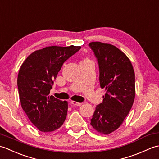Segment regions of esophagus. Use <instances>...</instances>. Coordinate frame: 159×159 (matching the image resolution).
I'll use <instances>...</instances> for the list:
<instances>
[{
	"label": "esophagus",
	"mask_w": 159,
	"mask_h": 159,
	"mask_svg": "<svg viewBox=\"0 0 159 159\" xmlns=\"http://www.w3.org/2000/svg\"><path fill=\"white\" fill-rule=\"evenodd\" d=\"M70 103L73 104V105H75V106H77V107H80V106L82 105V103L77 102H76V101H72V102H71Z\"/></svg>",
	"instance_id": "esophagus-1"
}]
</instances>
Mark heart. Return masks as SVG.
Instances as JSON below:
<instances>
[{
    "label": "heart",
    "instance_id": "b5f03b06",
    "mask_svg": "<svg viewBox=\"0 0 159 159\" xmlns=\"http://www.w3.org/2000/svg\"><path fill=\"white\" fill-rule=\"evenodd\" d=\"M85 60H87V59H85Z\"/></svg>",
    "mask_w": 159,
    "mask_h": 159
}]
</instances>
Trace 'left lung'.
I'll use <instances>...</instances> for the list:
<instances>
[{"mask_svg": "<svg viewBox=\"0 0 159 159\" xmlns=\"http://www.w3.org/2000/svg\"><path fill=\"white\" fill-rule=\"evenodd\" d=\"M89 46L98 63L100 87L105 89L91 125L98 133L109 134L122 124L130 112L135 97V76L130 59L116 46L100 42Z\"/></svg>", "mask_w": 159, "mask_h": 159, "instance_id": "1", "label": "left lung"}]
</instances>
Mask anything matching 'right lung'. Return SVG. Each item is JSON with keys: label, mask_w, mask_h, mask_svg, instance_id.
<instances>
[{"label": "right lung", "mask_w": 159, "mask_h": 159, "mask_svg": "<svg viewBox=\"0 0 159 159\" xmlns=\"http://www.w3.org/2000/svg\"><path fill=\"white\" fill-rule=\"evenodd\" d=\"M80 48L46 47L29 55L20 67L17 80L20 103L39 131H55L66 120L68 103L50 96V91L63 63Z\"/></svg>", "instance_id": "1"}]
</instances>
